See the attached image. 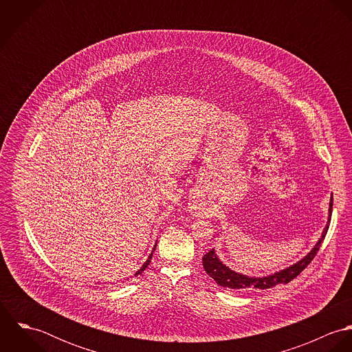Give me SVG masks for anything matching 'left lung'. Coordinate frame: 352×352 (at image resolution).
<instances>
[{"label":"left lung","instance_id":"8db88e82","mask_svg":"<svg viewBox=\"0 0 352 352\" xmlns=\"http://www.w3.org/2000/svg\"><path fill=\"white\" fill-rule=\"evenodd\" d=\"M332 204H333V199H331V203H329V219H331V215H332ZM329 222L331 221H328V225L324 229L322 236L318 240V243L316 244V247L309 252L302 258L301 261H298L297 264H294V265H292V267H289L286 270L275 272L274 275L264 276V278H251V276L234 272V271L229 270L225 264H222L218 260L214 250L207 252L203 256V258H201L203 268L207 272V275H210L219 286L228 287V289H236V290H240V292L264 290V289H271V287H274L276 285H287L289 282L296 279L301 274L302 271L311 263V260L316 257L317 252H318L320 247H321V243L324 241V237H325V234L328 232Z\"/></svg>","mask_w":352,"mask_h":352}]
</instances>
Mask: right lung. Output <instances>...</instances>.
<instances>
[{"instance_id": "1", "label": "right lung", "mask_w": 352, "mask_h": 352, "mask_svg": "<svg viewBox=\"0 0 352 352\" xmlns=\"http://www.w3.org/2000/svg\"><path fill=\"white\" fill-rule=\"evenodd\" d=\"M154 250H155V248H154ZM151 257H153V253H151V256L148 257V260L145 261V264H144V265H142V267H141V268H140V270L135 272V276H137V275H141V274L145 271V268H146V267L149 265V263H151Z\"/></svg>"}]
</instances>
